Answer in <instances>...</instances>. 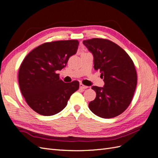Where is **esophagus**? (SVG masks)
<instances>
[{
  "mask_svg": "<svg viewBox=\"0 0 158 158\" xmlns=\"http://www.w3.org/2000/svg\"><path fill=\"white\" fill-rule=\"evenodd\" d=\"M80 88L85 89L88 88V86H86V85H84L82 84H80Z\"/></svg>",
  "mask_w": 158,
  "mask_h": 158,
  "instance_id": "esophagus-1",
  "label": "esophagus"
}]
</instances>
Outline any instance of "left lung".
I'll list each match as a JSON object with an SVG mask.
<instances>
[{"label":"left lung","instance_id":"obj_1","mask_svg":"<svg viewBox=\"0 0 158 158\" xmlns=\"http://www.w3.org/2000/svg\"><path fill=\"white\" fill-rule=\"evenodd\" d=\"M84 45L94 55V69L103 78L104 87L92 86L96 98L89 108L105 118L123 113L131 103L137 84L135 64L126 51L114 42L102 38L84 40Z\"/></svg>","mask_w":158,"mask_h":158}]
</instances>
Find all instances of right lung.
Listing matches in <instances>:
<instances>
[{
    "mask_svg": "<svg viewBox=\"0 0 158 158\" xmlns=\"http://www.w3.org/2000/svg\"><path fill=\"white\" fill-rule=\"evenodd\" d=\"M78 45L75 40L47 42L33 49L22 61L19 85L26 103L36 113L44 116L59 113L78 89V81L65 83L57 73L76 53Z\"/></svg>",
    "mask_w": 158,
    "mask_h": 158,
    "instance_id": "right-lung-1",
    "label": "right lung"
}]
</instances>
